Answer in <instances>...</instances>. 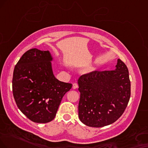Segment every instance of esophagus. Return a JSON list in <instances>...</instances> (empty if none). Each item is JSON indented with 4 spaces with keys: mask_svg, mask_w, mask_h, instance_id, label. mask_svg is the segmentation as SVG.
I'll list each match as a JSON object with an SVG mask.
<instances>
[{
    "mask_svg": "<svg viewBox=\"0 0 148 148\" xmlns=\"http://www.w3.org/2000/svg\"><path fill=\"white\" fill-rule=\"evenodd\" d=\"M77 87H78V84L77 83H74L73 84V89L77 88Z\"/></svg>",
    "mask_w": 148,
    "mask_h": 148,
    "instance_id": "34e87169",
    "label": "esophagus"
}]
</instances>
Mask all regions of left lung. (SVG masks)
Instances as JSON below:
<instances>
[{
    "mask_svg": "<svg viewBox=\"0 0 148 148\" xmlns=\"http://www.w3.org/2000/svg\"><path fill=\"white\" fill-rule=\"evenodd\" d=\"M77 83L80 92L78 116L84 124L95 127L112 124L126 108L130 81L128 69L120 59L114 70L84 75Z\"/></svg>",
    "mask_w": 148,
    "mask_h": 148,
    "instance_id": "left-lung-1",
    "label": "left lung"
}]
</instances>
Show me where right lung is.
Returning <instances> with one entry per match:
<instances>
[{
  "label": "right lung",
  "instance_id": "obj_1",
  "mask_svg": "<svg viewBox=\"0 0 148 148\" xmlns=\"http://www.w3.org/2000/svg\"><path fill=\"white\" fill-rule=\"evenodd\" d=\"M51 61L49 51L32 49L23 55L14 70L12 90L16 105L36 123L51 121L64 95L72 87L56 79Z\"/></svg>",
  "mask_w": 148,
  "mask_h": 148
}]
</instances>
